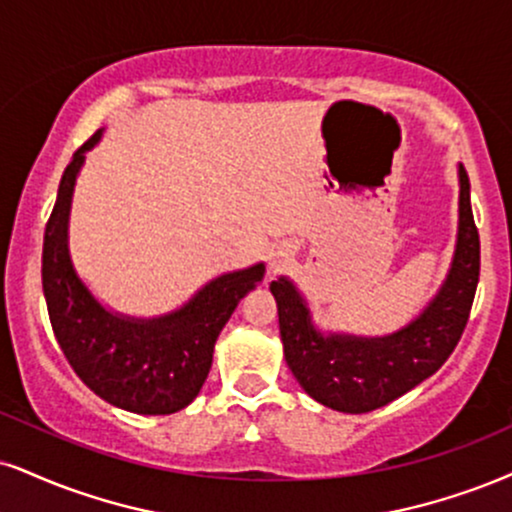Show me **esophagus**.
I'll return each instance as SVG.
<instances>
[{
	"label": "esophagus",
	"mask_w": 512,
	"mask_h": 512,
	"mask_svg": "<svg viewBox=\"0 0 512 512\" xmlns=\"http://www.w3.org/2000/svg\"><path fill=\"white\" fill-rule=\"evenodd\" d=\"M283 257H286V255H283V252H281V255H279V252H276V255L272 257V264H274V267H279V264L283 262Z\"/></svg>",
	"instance_id": "obj_1"
}]
</instances>
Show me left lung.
<instances>
[{
    "instance_id": "obj_1",
    "label": "left lung",
    "mask_w": 512,
    "mask_h": 512,
    "mask_svg": "<svg viewBox=\"0 0 512 512\" xmlns=\"http://www.w3.org/2000/svg\"><path fill=\"white\" fill-rule=\"evenodd\" d=\"M479 283V231L470 178L460 166L458 248L446 283L427 310L386 338L322 336L291 281L272 283L279 305L283 355L300 386L338 412H372L415 389L451 357L470 319Z\"/></svg>"
}]
</instances>
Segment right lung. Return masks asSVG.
<instances>
[{
    "mask_svg": "<svg viewBox=\"0 0 512 512\" xmlns=\"http://www.w3.org/2000/svg\"><path fill=\"white\" fill-rule=\"evenodd\" d=\"M78 147L61 176L42 243V291L49 322L80 381L107 403L138 415H171L193 403L212 367L214 343L245 293L262 281L264 264L219 276L183 310L152 322H133L100 307L78 281L66 248V226L83 152Z\"/></svg>",
    "mask_w": 512,
    "mask_h": 512,
    "instance_id": "obj_1",
    "label": "right lung"
}]
</instances>
